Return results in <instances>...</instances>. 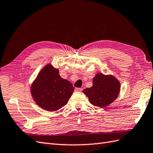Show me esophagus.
<instances>
[{
    "mask_svg": "<svg viewBox=\"0 0 153 153\" xmlns=\"http://www.w3.org/2000/svg\"><path fill=\"white\" fill-rule=\"evenodd\" d=\"M75 90L76 91H82V88H75Z\"/></svg>",
    "mask_w": 153,
    "mask_h": 153,
    "instance_id": "1",
    "label": "esophagus"
}]
</instances>
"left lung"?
<instances>
[{"instance_id": "8db88e82", "label": "left lung", "mask_w": 153, "mask_h": 153, "mask_svg": "<svg viewBox=\"0 0 153 153\" xmlns=\"http://www.w3.org/2000/svg\"><path fill=\"white\" fill-rule=\"evenodd\" d=\"M120 89L119 81L113 76L97 74L93 78V85L91 88L83 91L92 104L104 108L117 98Z\"/></svg>"}]
</instances>
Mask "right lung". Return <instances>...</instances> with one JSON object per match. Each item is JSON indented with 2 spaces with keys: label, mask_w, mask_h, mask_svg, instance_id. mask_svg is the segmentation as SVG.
I'll return each instance as SVG.
<instances>
[{
  "label": "right lung",
  "mask_w": 153,
  "mask_h": 153,
  "mask_svg": "<svg viewBox=\"0 0 153 153\" xmlns=\"http://www.w3.org/2000/svg\"><path fill=\"white\" fill-rule=\"evenodd\" d=\"M74 87L60 76L59 70L49 64L39 73L31 85V93L40 108L55 111L66 105Z\"/></svg>",
  "instance_id": "add662e5"
}]
</instances>
